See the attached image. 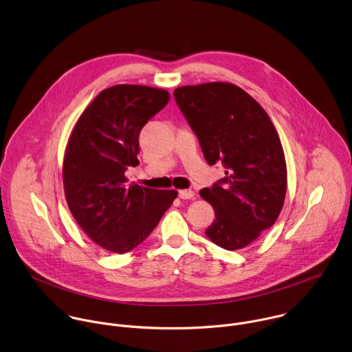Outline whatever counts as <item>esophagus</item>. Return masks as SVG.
Wrapping results in <instances>:
<instances>
[{"label":"esophagus","mask_w":352,"mask_h":352,"mask_svg":"<svg viewBox=\"0 0 352 352\" xmlns=\"http://www.w3.org/2000/svg\"><path fill=\"white\" fill-rule=\"evenodd\" d=\"M178 196L182 199V200H189V199H193L195 197V192L192 189H184V190H179Z\"/></svg>","instance_id":"34e87169"}]
</instances>
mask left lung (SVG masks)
Wrapping results in <instances>:
<instances>
[{"label": "left lung", "instance_id": "8db88e82", "mask_svg": "<svg viewBox=\"0 0 352 352\" xmlns=\"http://www.w3.org/2000/svg\"><path fill=\"white\" fill-rule=\"evenodd\" d=\"M175 101L196 133L208 164L221 160L226 177L200 190L215 219L207 237L241 250L272 228L284 206L288 173L278 133L261 104L229 82L181 86Z\"/></svg>", "mask_w": 352, "mask_h": 352}]
</instances>
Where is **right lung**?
Here are the masks:
<instances>
[{
	"label": "right lung",
	"instance_id": "obj_1",
	"mask_svg": "<svg viewBox=\"0 0 352 352\" xmlns=\"http://www.w3.org/2000/svg\"><path fill=\"white\" fill-rule=\"evenodd\" d=\"M164 89L115 85L82 112L68 138L63 185L68 208L80 229L100 247L126 254L156 228L178 192L127 185L124 171L140 164L138 137L166 107Z\"/></svg>",
	"mask_w": 352,
	"mask_h": 352
}]
</instances>
